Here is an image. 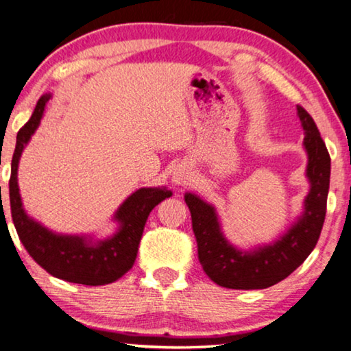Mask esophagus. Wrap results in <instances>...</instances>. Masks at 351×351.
<instances>
[{
	"instance_id": "esophagus-1",
	"label": "esophagus",
	"mask_w": 351,
	"mask_h": 351,
	"mask_svg": "<svg viewBox=\"0 0 351 351\" xmlns=\"http://www.w3.org/2000/svg\"><path fill=\"white\" fill-rule=\"evenodd\" d=\"M188 180V171L185 168H179L174 172V182L179 183V185H183Z\"/></svg>"
}]
</instances>
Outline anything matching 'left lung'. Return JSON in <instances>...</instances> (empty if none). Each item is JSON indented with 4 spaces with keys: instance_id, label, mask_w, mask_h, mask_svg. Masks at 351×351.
Masks as SVG:
<instances>
[{
    "instance_id": "obj_1",
    "label": "left lung",
    "mask_w": 351,
    "mask_h": 351,
    "mask_svg": "<svg viewBox=\"0 0 351 351\" xmlns=\"http://www.w3.org/2000/svg\"><path fill=\"white\" fill-rule=\"evenodd\" d=\"M298 116L306 132L304 147L309 155L307 177L311 191L304 201L303 217L276 243L252 252L235 250L221 234L213 207L194 194H185L197 241L199 262L207 276L221 287L237 290L271 287L292 274L319 241L326 215L331 158L314 119L300 105Z\"/></svg>"
}]
</instances>
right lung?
Returning <instances> with one entry per match:
<instances>
[{"mask_svg":"<svg viewBox=\"0 0 351 351\" xmlns=\"http://www.w3.org/2000/svg\"><path fill=\"white\" fill-rule=\"evenodd\" d=\"M50 95L40 97L31 119L17 133L12 165H10L9 199L12 221L21 243L39 265L64 281L83 285H105L122 278L136 261L145 221L155 206L171 196V191L160 188H141L133 193L121 208L116 219L121 230L110 240L97 245L86 243L80 237L55 235L26 217L21 208L17 185V166L25 144L39 125Z\"/></svg>","mask_w":351,"mask_h":351,"instance_id":"add662e5","label":"right lung"}]
</instances>
